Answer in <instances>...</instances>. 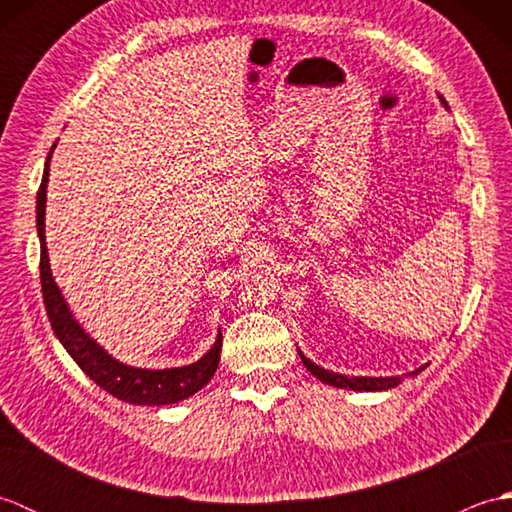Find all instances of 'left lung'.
<instances>
[{
    "label": "left lung",
    "mask_w": 512,
    "mask_h": 512,
    "mask_svg": "<svg viewBox=\"0 0 512 512\" xmlns=\"http://www.w3.org/2000/svg\"><path fill=\"white\" fill-rule=\"evenodd\" d=\"M442 103H444V99H442ZM447 105V103H444ZM299 356H301V361H303V365H306V369L308 372L312 374V376H317L321 383H325V385H332V387H341V389H354V391H383V389H391V387H398L400 385V376H387V378H367V376H352V378H347V376H343V374H334V372H328V369H323V367H319L317 363H312L310 358H306L303 356L301 352H299ZM424 367H420V369H416V372H411V374H420Z\"/></svg>",
    "instance_id": "obj_1"
}]
</instances>
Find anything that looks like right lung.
I'll return each mask as SVG.
<instances>
[{"label": "right lung", "instance_id": "1", "mask_svg": "<svg viewBox=\"0 0 512 512\" xmlns=\"http://www.w3.org/2000/svg\"><path fill=\"white\" fill-rule=\"evenodd\" d=\"M57 145H52V149ZM43 169L41 187L37 191V233L41 242V292L43 303L54 334L61 345L68 350L85 374H88L96 385L105 389L107 394L116 396L118 400L132 402V405H171L193 396L213 378L217 365H220L222 352V332L217 334L213 347L206 352L198 363L171 367V369H140L118 363L116 358L107 354L103 347L90 339L88 332H83L79 323L74 321L68 303L61 297L59 286L54 284L48 248H46V187L50 176V156Z\"/></svg>", "mask_w": 512, "mask_h": 512}]
</instances>
